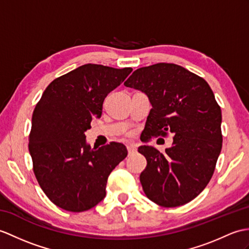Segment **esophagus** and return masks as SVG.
<instances>
[{"label": "esophagus", "mask_w": 249, "mask_h": 249, "mask_svg": "<svg viewBox=\"0 0 249 249\" xmlns=\"http://www.w3.org/2000/svg\"><path fill=\"white\" fill-rule=\"evenodd\" d=\"M127 151H128V155H134L137 152V146L135 144H128L127 145Z\"/></svg>", "instance_id": "34e87169"}]
</instances>
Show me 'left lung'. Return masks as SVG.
<instances>
[{"label":"left lung","instance_id":"obj_1","mask_svg":"<svg viewBox=\"0 0 249 249\" xmlns=\"http://www.w3.org/2000/svg\"><path fill=\"white\" fill-rule=\"evenodd\" d=\"M124 85L144 92L153 106L144 140L174 135L164 154L148 145L138 148L147 161L140 175L144 193L165 208L189 203L209 183L222 149L221 107L210 86L165 62L137 69Z\"/></svg>","mask_w":249,"mask_h":249}]
</instances>
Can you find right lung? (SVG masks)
<instances>
[{
    "label": "right lung",
    "mask_w": 249,
    "mask_h": 249,
    "mask_svg": "<svg viewBox=\"0 0 249 249\" xmlns=\"http://www.w3.org/2000/svg\"><path fill=\"white\" fill-rule=\"evenodd\" d=\"M131 68L80 66L55 78L34 109L28 149L39 186L52 203L71 212L87 211L106 195L112 170L127 156L122 143L100 148L86 143L92 118H101L109 92Z\"/></svg>",
    "instance_id": "obj_1"
}]
</instances>
